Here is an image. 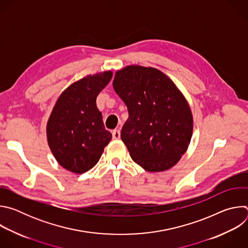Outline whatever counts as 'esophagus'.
Listing matches in <instances>:
<instances>
[{
  "label": "esophagus",
  "instance_id": "obj_1",
  "mask_svg": "<svg viewBox=\"0 0 248 248\" xmlns=\"http://www.w3.org/2000/svg\"><path fill=\"white\" fill-rule=\"evenodd\" d=\"M112 134H113V139H120L121 138V131H120V129H115L113 132H112Z\"/></svg>",
  "mask_w": 248,
  "mask_h": 248
}]
</instances>
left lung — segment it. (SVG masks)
Segmentation results:
<instances>
[{
    "mask_svg": "<svg viewBox=\"0 0 248 248\" xmlns=\"http://www.w3.org/2000/svg\"><path fill=\"white\" fill-rule=\"evenodd\" d=\"M113 85L128 110L121 137L131 159L151 172L173 167L186 152L193 130L182 91L161 70L135 64L118 70Z\"/></svg>",
    "mask_w": 248,
    "mask_h": 248,
    "instance_id": "left-lung-1",
    "label": "left lung"
}]
</instances>
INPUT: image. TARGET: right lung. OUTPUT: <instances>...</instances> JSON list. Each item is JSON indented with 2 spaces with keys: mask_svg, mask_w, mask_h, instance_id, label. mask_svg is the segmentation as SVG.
<instances>
[{
  "mask_svg": "<svg viewBox=\"0 0 248 248\" xmlns=\"http://www.w3.org/2000/svg\"><path fill=\"white\" fill-rule=\"evenodd\" d=\"M113 72L89 75L69 85L58 98L47 123V140L57 162L65 170L83 173L92 169L109 144L96 98Z\"/></svg>",
  "mask_w": 248,
  "mask_h": 248,
  "instance_id": "1",
  "label": "right lung"
}]
</instances>
